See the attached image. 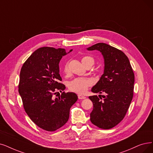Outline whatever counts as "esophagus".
Segmentation results:
<instances>
[{
    "mask_svg": "<svg viewBox=\"0 0 153 153\" xmlns=\"http://www.w3.org/2000/svg\"><path fill=\"white\" fill-rule=\"evenodd\" d=\"M78 97L79 99H85V98H86L85 96H83L82 95H78Z\"/></svg>",
    "mask_w": 153,
    "mask_h": 153,
    "instance_id": "34e87169",
    "label": "esophagus"
}]
</instances>
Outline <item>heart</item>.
<instances>
[{
    "mask_svg": "<svg viewBox=\"0 0 153 153\" xmlns=\"http://www.w3.org/2000/svg\"><path fill=\"white\" fill-rule=\"evenodd\" d=\"M82 62L85 66L88 65L92 66L94 64V59L93 58L90 56H85L82 58ZM63 71L66 74H68L69 73L68 63H65V65H64ZM91 83H92V82L88 78L78 77L74 78L68 83V88L71 91H73V92L78 94H83L88 90V87L91 85Z\"/></svg>",
    "mask_w": 153,
    "mask_h": 153,
    "instance_id": "obj_1",
    "label": "heart"
}]
</instances>
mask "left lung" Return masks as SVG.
<instances>
[{"label":"left lung","instance_id":"obj_1","mask_svg":"<svg viewBox=\"0 0 153 153\" xmlns=\"http://www.w3.org/2000/svg\"><path fill=\"white\" fill-rule=\"evenodd\" d=\"M88 51H99L104 59V71L99 81L91 88L94 93H104L90 96L94 108L90 121L98 127L109 129L123 120L133 97L134 74L129 60L118 49L105 43L95 44Z\"/></svg>","mask_w":153,"mask_h":153}]
</instances>
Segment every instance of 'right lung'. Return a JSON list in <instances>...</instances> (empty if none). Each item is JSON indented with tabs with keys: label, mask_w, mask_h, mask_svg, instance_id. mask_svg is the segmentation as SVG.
<instances>
[{
	"label": "right lung",
	"mask_w": 153,
	"mask_h": 153,
	"mask_svg": "<svg viewBox=\"0 0 153 153\" xmlns=\"http://www.w3.org/2000/svg\"><path fill=\"white\" fill-rule=\"evenodd\" d=\"M66 54L63 48H40L27 58L20 72L18 87L24 108L36 125L47 131H56L67 123L70 108L78 99L76 94L65 91L53 98L56 91L66 88L59 83V68Z\"/></svg>",
	"instance_id": "obj_1"
}]
</instances>
